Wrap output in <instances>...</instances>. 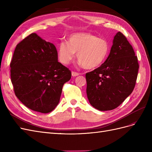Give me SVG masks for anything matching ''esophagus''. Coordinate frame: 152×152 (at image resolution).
<instances>
[{
  "label": "esophagus",
  "instance_id": "esophagus-1",
  "mask_svg": "<svg viewBox=\"0 0 152 152\" xmlns=\"http://www.w3.org/2000/svg\"><path fill=\"white\" fill-rule=\"evenodd\" d=\"M72 75L73 77L78 76V75H79V73H77V72H72Z\"/></svg>",
  "mask_w": 152,
  "mask_h": 152
}]
</instances>
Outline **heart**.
<instances>
[{
	"mask_svg": "<svg viewBox=\"0 0 152 152\" xmlns=\"http://www.w3.org/2000/svg\"><path fill=\"white\" fill-rule=\"evenodd\" d=\"M110 52L107 40L98 38L89 32H80L70 35L67 42L59 44L58 56L63 65L70 64L75 56L79 64L86 69L99 67L107 59Z\"/></svg>",
	"mask_w": 152,
	"mask_h": 152,
	"instance_id": "obj_1",
	"label": "heart"
}]
</instances>
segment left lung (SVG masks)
<instances>
[{
  "label": "left lung",
  "mask_w": 152,
  "mask_h": 152,
  "mask_svg": "<svg viewBox=\"0 0 152 152\" xmlns=\"http://www.w3.org/2000/svg\"><path fill=\"white\" fill-rule=\"evenodd\" d=\"M138 68L132 45L121 32H117L106 61L86 74L90 104L100 111L118 107L134 89Z\"/></svg>",
  "instance_id": "obj_1"
}]
</instances>
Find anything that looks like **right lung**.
I'll use <instances>...</instances> for the list:
<instances>
[{"instance_id":"1","label":"right lung","mask_w":152,"mask_h":152,"mask_svg":"<svg viewBox=\"0 0 152 152\" xmlns=\"http://www.w3.org/2000/svg\"><path fill=\"white\" fill-rule=\"evenodd\" d=\"M11 79L16 97L34 111L52 112L72 73L58 61L55 45L35 33L18 44L13 54Z\"/></svg>"}]
</instances>
